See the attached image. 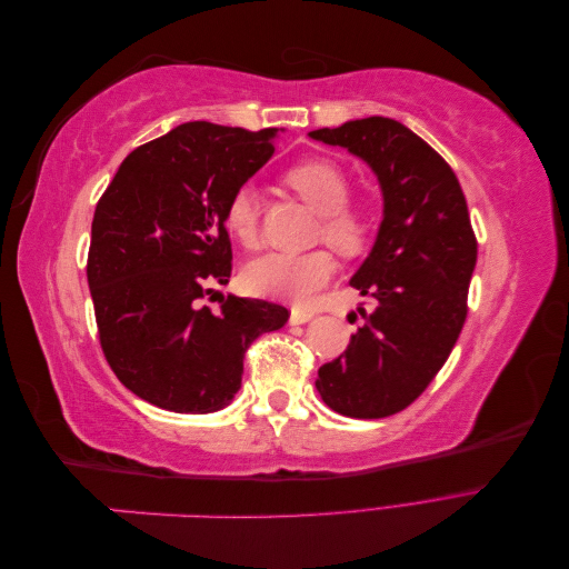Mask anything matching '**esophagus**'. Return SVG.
Wrapping results in <instances>:
<instances>
[{
  "mask_svg": "<svg viewBox=\"0 0 569 569\" xmlns=\"http://www.w3.org/2000/svg\"><path fill=\"white\" fill-rule=\"evenodd\" d=\"M308 320H313V313L311 311H301V308H291L289 313V322L291 325H303Z\"/></svg>",
  "mask_w": 569,
  "mask_h": 569,
  "instance_id": "1",
  "label": "esophagus"
}]
</instances>
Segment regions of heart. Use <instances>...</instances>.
I'll use <instances>...</instances> for the list:
<instances>
[{"label":"heart","instance_id":"b5f03b06","mask_svg":"<svg viewBox=\"0 0 569 569\" xmlns=\"http://www.w3.org/2000/svg\"><path fill=\"white\" fill-rule=\"evenodd\" d=\"M287 184L322 216L325 239L343 253H353L366 242L368 220L363 211L347 203L349 180L343 170L327 159H308L291 166ZM226 226L244 247L258 242V201L251 187H239L226 206ZM335 258L327 251L258 256L244 270L247 287L258 297L289 303H308L318 289L332 280Z\"/></svg>","mask_w":569,"mask_h":569}]
</instances>
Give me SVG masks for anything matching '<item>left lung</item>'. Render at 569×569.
<instances>
[{
    "label": "left lung",
    "instance_id": "8db88e82",
    "mask_svg": "<svg viewBox=\"0 0 569 569\" xmlns=\"http://www.w3.org/2000/svg\"><path fill=\"white\" fill-rule=\"evenodd\" d=\"M375 173L382 222L351 287L372 308L343 356L318 370L320 399L339 416L375 420L410 406L453 351L468 316L477 239L451 166L399 120L370 116L308 132Z\"/></svg>",
    "mask_w": 569,
    "mask_h": 569
}]
</instances>
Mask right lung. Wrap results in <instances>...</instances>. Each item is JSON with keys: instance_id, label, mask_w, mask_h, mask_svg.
I'll return each mask as SVG.
<instances>
[{"instance_id": "add662e5", "label": "right lung", "mask_w": 569, "mask_h": 569, "mask_svg": "<svg viewBox=\"0 0 569 569\" xmlns=\"http://www.w3.org/2000/svg\"><path fill=\"white\" fill-rule=\"evenodd\" d=\"M278 128L192 120L137 147L99 199L88 282L99 341L134 396L173 412H216L242 387L244 351L280 330V303L220 295L232 249L230 197L274 153Z\"/></svg>"}]
</instances>
